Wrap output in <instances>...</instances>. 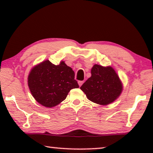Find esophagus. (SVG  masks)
<instances>
[{"instance_id":"esophagus-1","label":"esophagus","mask_w":153,"mask_h":153,"mask_svg":"<svg viewBox=\"0 0 153 153\" xmlns=\"http://www.w3.org/2000/svg\"><path fill=\"white\" fill-rule=\"evenodd\" d=\"M83 83H84V81H78V84L79 86H81L83 84Z\"/></svg>"}]
</instances>
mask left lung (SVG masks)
Masks as SVG:
<instances>
[{"label":"left lung","mask_w":153,"mask_h":153,"mask_svg":"<svg viewBox=\"0 0 153 153\" xmlns=\"http://www.w3.org/2000/svg\"><path fill=\"white\" fill-rule=\"evenodd\" d=\"M80 89L90 101L107 105L120 97L123 86L113 67L95 64L91 69V77L83 84Z\"/></svg>","instance_id":"8db88e82"}]
</instances>
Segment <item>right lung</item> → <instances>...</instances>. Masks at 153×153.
<instances>
[{"label": "right lung", "mask_w": 153, "mask_h": 153, "mask_svg": "<svg viewBox=\"0 0 153 153\" xmlns=\"http://www.w3.org/2000/svg\"><path fill=\"white\" fill-rule=\"evenodd\" d=\"M74 78L73 69L64 61L55 65L46 60L33 67L27 83L36 101L51 108L63 101L71 89L79 88Z\"/></svg>", "instance_id": "add662e5"}]
</instances>
